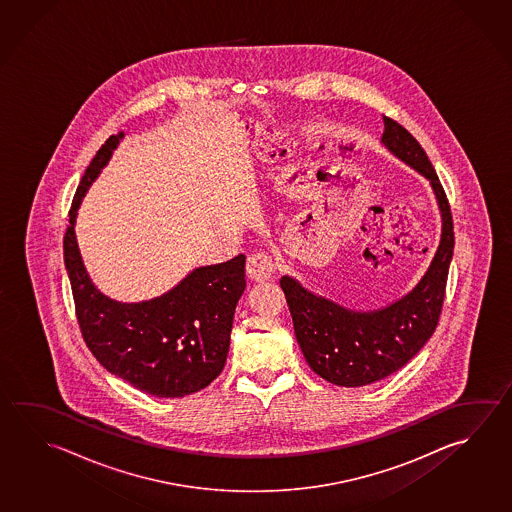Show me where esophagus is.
I'll return each instance as SVG.
<instances>
[{"instance_id":"esophagus-1","label":"esophagus","mask_w":512,"mask_h":512,"mask_svg":"<svg viewBox=\"0 0 512 512\" xmlns=\"http://www.w3.org/2000/svg\"><path fill=\"white\" fill-rule=\"evenodd\" d=\"M274 270H276V265L272 261V256H269L267 252L252 254L247 260V274L254 281H267L272 278Z\"/></svg>"}]
</instances>
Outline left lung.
Returning a JSON list of instances; mask_svg holds the SVG:
<instances>
[{"mask_svg": "<svg viewBox=\"0 0 512 512\" xmlns=\"http://www.w3.org/2000/svg\"><path fill=\"white\" fill-rule=\"evenodd\" d=\"M384 119L382 146L428 178L437 198L442 229L428 270L413 289L386 307L354 310L305 289L283 276L279 285L289 303L294 334L308 366L325 381L359 388L381 381L408 364L437 328L453 260L455 233L446 193L417 139L399 122Z\"/></svg>", "mask_w": 512, "mask_h": 512, "instance_id": "1", "label": "left lung"}]
</instances>
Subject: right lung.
<instances>
[{
  "label": "right lung",
  "mask_w": 512,
  "mask_h": 512,
  "mask_svg": "<svg viewBox=\"0 0 512 512\" xmlns=\"http://www.w3.org/2000/svg\"><path fill=\"white\" fill-rule=\"evenodd\" d=\"M124 131L104 142L70 209L65 267L75 314L86 346L108 372L133 388L177 399L204 390L222 373L233 330L234 310L245 290V256L196 267L158 298L122 303L95 287L75 238V220L86 191L110 162Z\"/></svg>",
  "instance_id": "add662e5"
}]
</instances>
